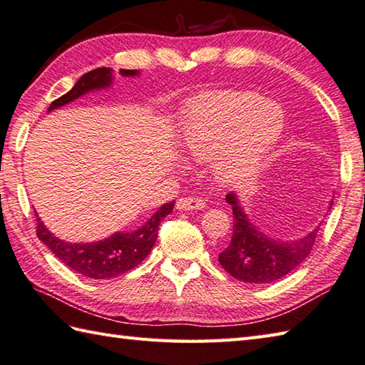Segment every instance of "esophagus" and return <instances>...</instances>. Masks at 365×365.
Wrapping results in <instances>:
<instances>
[{
  "label": "esophagus",
  "instance_id": "1",
  "mask_svg": "<svg viewBox=\"0 0 365 365\" xmlns=\"http://www.w3.org/2000/svg\"><path fill=\"white\" fill-rule=\"evenodd\" d=\"M205 207V201L202 197H180L177 201V209L180 210H202Z\"/></svg>",
  "mask_w": 365,
  "mask_h": 365
}]
</instances>
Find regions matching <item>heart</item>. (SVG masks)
I'll return each instance as SVG.
<instances>
[{"instance_id": "1", "label": "heart", "mask_w": 365, "mask_h": 365, "mask_svg": "<svg viewBox=\"0 0 365 365\" xmlns=\"http://www.w3.org/2000/svg\"><path fill=\"white\" fill-rule=\"evenodd\" d=\"M282 130L283 112L277 104L261 103L250 91H223L190 106L185 142L196 160L221 153L217 174L227 183H239L258 170Z\"/></svg>"}]
</instances>
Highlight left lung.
Here are the masks:
<instances>
[{
    "mask_svg": "<svg viewBox=\"0 0 365 365\" xmlns=\"http://www.w3.org/2000/svg\"><path fill=\"white\" fill-rule=\"evenodd\" d=\"M226 201L232 207L234 232L218 261L234 278L245 283H272L288 275L310 255L319 227L299 240L277 242L256 231L234 192L226 195Z\"/></svg>",
    "mask_w": 365,
    "mask_h": 365,
    "instance_id": "obj_1",
    "label": "left lung"
}]
</instances>
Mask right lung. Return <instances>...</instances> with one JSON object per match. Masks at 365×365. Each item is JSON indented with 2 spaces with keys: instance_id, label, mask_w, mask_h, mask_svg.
<instances>
[{
  "instance_id": "right-lung-1",
  "label": "right lung",
  "mask_w": 365,
  "mask_h": 365,
  "mask_svg": "<svg viewBox=\"0 0 365 365\" xmlns=\"http://www.w3.org/2000/svg\"><path fill=\"white\" fill-rule=\"evenodd\" d=\"M120 74L135 76L138 71L120 69ZM110 81L112 77L109 68L93 69L78 78L73 90L55 99L50 104L48 110L74 101L90 90L109 87ZM174 204L175 201H169L168 204L161 205L158 212H155V215L138 231L117 232L101 242H93V244H71V242L60 240L50 234L38 215H36V220H38L36 235L41 242H44L56 258L66 264L69 269H73L74 272L95 278V280H106V278H113L130 272L131 269L138 267L147 258L148 253L152 252L156 237H158V226L161 220L173 212Z\"/></svg>"
}]
</instances>
